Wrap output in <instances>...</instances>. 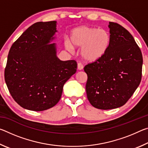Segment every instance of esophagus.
<instances>
[{"mask_svg":"<svg viewBox=\"0 0 148 148\" xmlns=\"http://www.w3.org/2000/svg\"><path fill=\"white\" fill-rule=\"evenodd\" d=\"M83 69H84L83 64H82V63H80V62H79V63L77 64V69H78L79 71H82Z\"/></svg>","mask_w":148,"mask_h":148,"instance_id":"esophagus-1","label":"esophagus"}]
</instances>
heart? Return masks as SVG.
I'll return each mask as SVG.
<instances>
[{
    "mask_svg": "<svg viewBox=\"0 0 148 148\" xmlns=\"http://www.w3.org/2000/svg\"><path fill=\"white\" fill-rule=\"evenodd\" d=\"M71 41L65 42L67 49L81 47L80 55L84 61L93 62L99 61L106 53L110 43V36L104 29L82 26L73 29Z\"/></svg>",
    "mask_w": 148,
    "mask_h": 148,
    "instance_id": "1",
    "label": "heart"
}]
</instances>
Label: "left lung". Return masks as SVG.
I'll list each match as a JSON object with an SVG mask.
<instances>
[{"mask_svg": "<svg viewBox=\"0 0 148 148\" xmlns=\"http://www.w3.org/2000/svg\"><path fill=\"white\" fill-rule=\"evenodd\" d=\"M110 43L98 61L87 64L86 92L92 106L101 110L121 107L140 85L143 58L131 34L123 27L110 22Z\"/></svg>", "mask_w": 148, "mask_h": 148, "instance_id": "1", "label": "left lung"}]
</instances>
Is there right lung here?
I'll return each instance as SVG.
<instances>
[{"label":"right lung","instance_id":"1","mask_svg":"<svg viewBox=\"0 0 148 148\" xmlns=\"http://www.w3.org/2000/svg\"><path fill=\"white\" fill-rule=\"evenodd\" d=\"M56 21L37 22L12 44L4 71L10 93L19 106L44 111L57 104L64 84L74 74L77 62L57 57L56 44H49L57 32Z\"/></svg>","mask_w":148,"mask_h":148}]
</instances>
